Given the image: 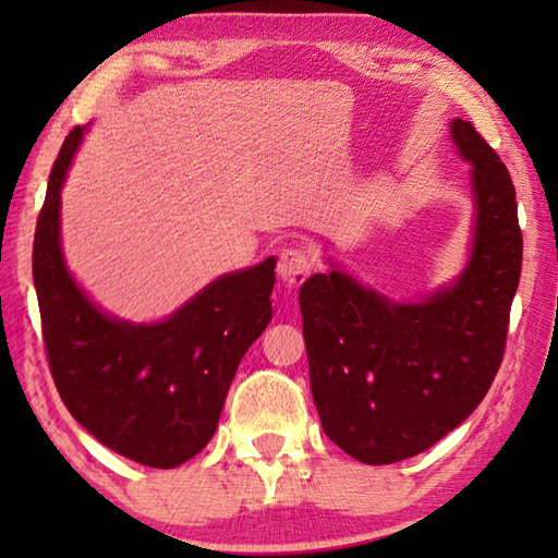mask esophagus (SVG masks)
I'll use <instances>...</instances> for the list:
<instances>
[{
  "instance_id": "obj_1",
  "label": "esophagus",
  "mask_w": 558,
  "mask_h": 558,
  "mask_svg": "<svg viewBox=\"0 0 558 558\" xmlns=\"http://www.w3.org/2000/svg\"><path fill=\"white\" fill-rule=\"evenodd\" d=\"M278 278L286 288H300L302 282L307 280L310 270H313V258H310V253L305 248H298V245H292V248H286L280 253L278 258Z\"/></svg>"
}]
</instances>
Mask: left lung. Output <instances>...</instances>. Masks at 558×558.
Here are the masks:
<instances>
[{"label":"left lung","instance_id":"left-lung-1","mask_svg":"<svg viewBox=\"0 0 558 558\" xmlns=\"http://www.w3.org/2000/svg\"><path fill=\"white\" fill-rule=\"evenodd\" d=\"M472 162L475 239L456 286L423 302H391L342 270L300 288L310 389L327 438L366 465L436 446L477 409L505 356L522 272L514 184L472 122L452 120Z\"/></svg>","mask_w":558,"mask_h":558}]
</instances>
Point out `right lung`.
<instances>
[{
	"label": "right lung",
	"mask_w": 558,
	"mask_h": 558,
	"mask_svg": "<svg viewBox=\"0 0 558 558\" xmlns=\"http://www.w3.org/2000/svg\"><path fill=\"white\" fill-rule=\"evenodd\" d=\"M56 157L34 235L41 335L61 401L102 446L169 470L211 440L243 354L272 317L276 258L214 280L157 325L102 315L69 276L59 239L61 186L83 140Z\"/></svg>",
	"instance_id": "1"
}]
</instances>
